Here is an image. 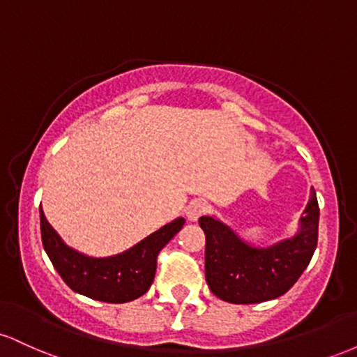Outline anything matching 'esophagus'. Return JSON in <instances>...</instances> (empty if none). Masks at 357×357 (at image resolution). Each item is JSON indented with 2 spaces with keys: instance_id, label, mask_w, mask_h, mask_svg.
I'll use <instances>...</instances> for the list:
<instances>
[{
  "instance_id": "obj_1",
  "label": "esophagus",
  "mask_w": 357,
  "mask_h": 357,
  "mask_svg": "<svg viewBox=\"0 0 357 357\" xmlns=\"http://www.w3.org/2000/svg\"><path fill=\"white\" fill-rule=\"evenodd\" d=\"M210 211V203L204 202V199H195L190 206H188L186 216L190 221H198L203 215Z\"/></svg>"
}]
</instances>
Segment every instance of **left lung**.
<instances>
[{"label": "left lung", "mask_w": 357, "mask_h": 357, "mask_svg": "<svg viewBox=\"0 0 357 357\" xmlns=\"http://www.w3.org/2000/svg\"><path fill=\"white\" fill-rule=\"evenodd\" d=\"M301 231L294 238L270 248L243 243L227 225L202 216L206 235L204 273L216 297L231 304H258L284 296L309 265L319 235V203L312 188L302 216Z\"/></svg>", "instance_id": "8db88e82"}]
</instances>
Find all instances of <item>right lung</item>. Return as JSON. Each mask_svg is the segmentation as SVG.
I'll use <instances>...</instances> for the list:
<instances>
[{
    "instance_id": "right-lung-1",
    "label": "right lung",
    "mask_w": 357,
    "mask_h": 357,
    "mask_svg": "<svg viewBox=\"0 0 357 357\" xmlns=\"http://www.w3.org/2000/svg\"><path fill=\"white\" fill-rule=\"evenodd\" d=\"M183 225L184 218L174 220L121 255L90 258L68 248L60 240L40 206L43 248L61 280L73 292L109 304H124L144 296L154 280L159 252Z\"/></svg>"
}]
</instances>
